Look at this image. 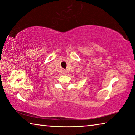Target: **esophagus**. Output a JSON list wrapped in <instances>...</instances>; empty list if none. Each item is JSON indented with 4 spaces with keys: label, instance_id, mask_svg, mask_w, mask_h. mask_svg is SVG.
<instances>
[{
    "label": "esophagus",
    "instance_id": "34e87169",
    "mask_svg": "<svg viewBox=\"0 0 135 135\" xmlns=\"http://www.w3.org/2000/svg\"><path fill=\"white\" fill-rule=\"evenodd\" d=\"M64 74H65V75H66L67 74V71H64Z\"/></svg>",
    "mask_w": 135,
    "mask_h": 135
}]
</instances>
